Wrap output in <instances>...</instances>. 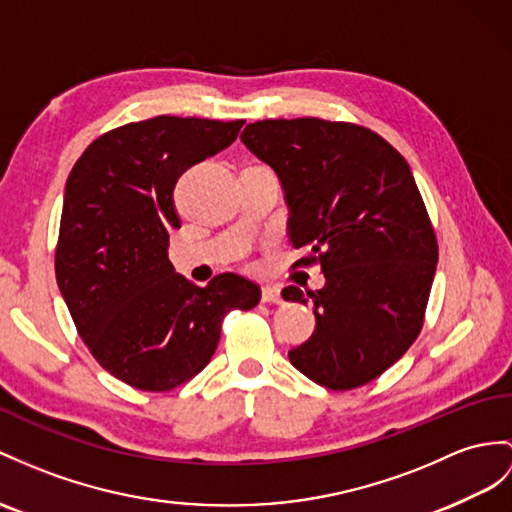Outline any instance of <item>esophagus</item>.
Returning <instances> with one entry per match:
<instances>
[{
	"instance_id": "1",
	"label": "esophagus",
	"mask_w": 512,
	"mask_h": 512,
	"mask_svg": "<svg viewBox=\"0 0 512 512\" xmlns=\"http://www.w3.org/2000/svg\"><path fill=\"white\" fill-rule=\"evenodd\" d=\"M263 302L265 304H280L282 302V295H280V289H276V286H265L263 289Z\"/></svg>"
}]
</instances>
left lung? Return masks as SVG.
<instances>
[{
	"instance_id": "1",
	"label": "left lung",
	"mask_w": 512,
	"mask_h": 512,
	"mask_svg": "<svg viewBox=\"0 0 512 512\" xmlns=\"http://www.w3.org/2000/svg\"><path fill=\"white\" fill-rule=\"evenodd\" d=\"M241 141L278 173L289 236L321 265L306 291L315 332L289 352L306 378L332 391L376 380L423 328L439 245L408 162L369 128L317 117L249 123ZM284 299L306 304L297 286Z\"/></svg>"
}]
</instances>
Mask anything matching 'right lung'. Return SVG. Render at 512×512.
Here are the masks:
<instances>
[{
  "label": "right lung",
  "instance_id": "obj_1",
  "mask_svg": "<svg viewBox=\"0 0 512 512\" xmlns=\"http://www.w3.org/2000/svg\"><path fill=\"white\" fill-rule=\"evenodd\" d=\"M239 121L160 115L95 139L65 186L56 280L84 345L134 389L165 393L213 358L230 310L260 302L258 284L221 273L195 286L169 263L182 173L232 145Z\"/></svg>",
  "mask_w": 512,
  "mask_h": 512
}]
</instances>
